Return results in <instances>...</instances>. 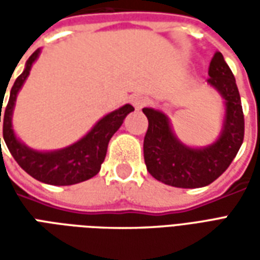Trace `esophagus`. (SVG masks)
Listing matches in <instances>:
<instances>
[{
    "mask_svg": "<svg viewBox=\"0 0 260 260\" xmlns=\"http://www.w3.org/2000/svg\"><path fill=\"white\" fill-rule=\"evenodd\" d=\"M131 103L132 106L136 108V110H142L147 104V99L146 97L141 96V94H135V96L131 97Z\"/></svg>",
    "mask_w": 260,
    "mask_h": 260,
    "instance_id": "1",
    "label": "esophagus"
}]
</instances>
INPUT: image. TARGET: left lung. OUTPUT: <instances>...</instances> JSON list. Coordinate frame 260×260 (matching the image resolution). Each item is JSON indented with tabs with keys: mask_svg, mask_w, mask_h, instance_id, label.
Listing matches in <instances>:
<instances>
[{
	"mask_svg": "<svg viewBox=\"0 0 260 260\" xmlns=\"http://www.w3.org/2000/svg\"><path fill=\"white\" fill-rule=\"evenodd\" d=\"M207 83L224 100V117L220 135L203 147L181 142L171 126L169 115L158 108H143L149 119L143 156L147 171L157 181L177 188H202L227 170L244 141V113L235 78L216 51L209 67Z\"/></svg>",
	"mask_w": 260,
	"mask_h": 260,
	"instance_id": "obj_1",
	"label": "left lung"
}]
</instances>
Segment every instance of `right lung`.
<instances>
[{
  "mask_svg": "<svg viewBox=\"0 0 260 260\" xmlns=\"http://www.w3.org/2000/svg\"><path fill=\"white\" fill-rule=\"evenodd\" d=\"M40 53L42 50L37 48L29 57L23 72L16 78L14 86L11 87L8 104L5 106L4 110L3 104L0 106V122L3 119L4 141L16 163L37 181L58 186L79 184L86 180H90L91 177H94L100 171L102 163L106 158L108 142L111 136L119 129L125 117L134 111V107L131 104H124L122 107L108 113L102 119H99L83 138L67 147L46 152L29 147L15 134L12 115L18 93L27 79L31 67L36 62ZM4 91H7V89ZM4 96L5 93L0 94L1 103H4Z\"/></svg>",
  "mask_w": 260,
  "mask_h": 260,
  "instance_id": "add662e5",
  "label": "right lung"
}]
</instances>
